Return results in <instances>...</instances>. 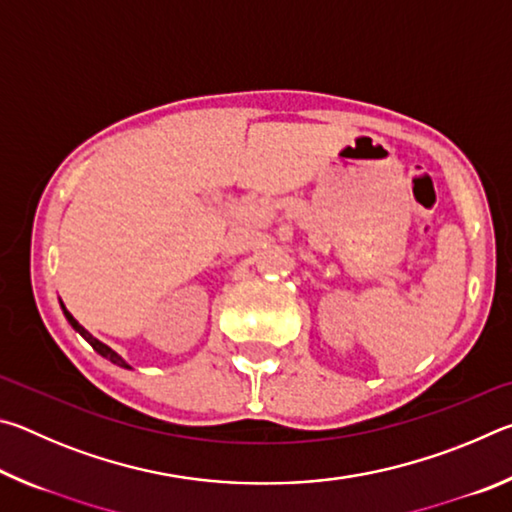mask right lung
<instances>
[{
  "label": "right lung",
  "mask_w": 512,
  "mask_h": 512,
  "mask_svg": "<svg viewBox=\"0 0 512 512\" xmlns=\"http://www.w3.org/2000/svg\"><path fill=\"white\" fill-rule=\"evenodd\" d=\"M63 311H65V316H67V320H69V325H72L74 329H76V332H79L81 336H83V339L85 341H88L90 345H92V348L94 350H97L99 354H101V357H106L108 361H112V363H117V366H121V368H131V366H128V363L124 361V359H121L119 357V354L117 352H112L110 348H108V345H103L101 341H97V339H94V336L88 332V329H85V327H81L79 323H76V320H74V316L72 314H69V311L65 309V305H63Z\"/></svg>",
  "instance_id": "obj_1"
}]
</instances>
